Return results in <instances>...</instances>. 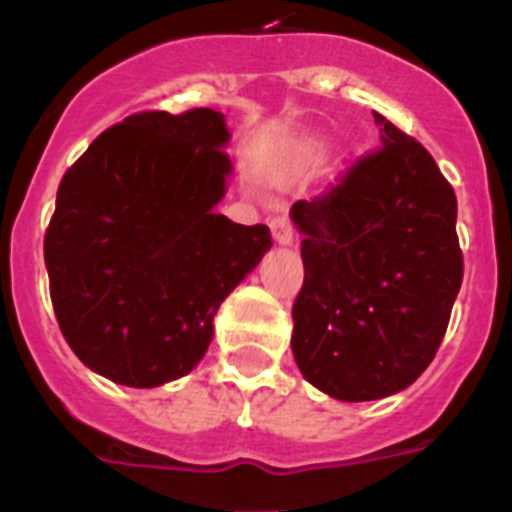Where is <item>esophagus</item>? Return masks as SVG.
I'll return each mask as SVG.
<instances>
[{
  "label": "esophagus",
  "instance_id": "esophagus-1",
  "mask_svg": "<svg viewBox=\"0 0 512 512\" xmlns=\"http://www.w3.org/2000/svg\"><path fill=\"white\" fill-rule=\"evenodd\" d=\"M271 231H273V239L279 241V244H292V241H295V228L289 225V220L284 215L273 217Z\"/></svg>",
  "mask_w": 512,
  "mask_h": 512
}]
</instances>
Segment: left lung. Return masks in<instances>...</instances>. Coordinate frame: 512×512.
Wrapping results in <instances>:
<instances>
[{"instance_id": "1", "label": "left lung", "mask_w": 512, "mask_h": 512, "mask_svg": "<svg viewBox=\"0 0 512 512\" xmlns=\"http://www.w3.org/2000/svg\"><path fill=\"white\" fill-rule=\"evenodd\" d=\"M382 148L292 204L305 279L292 353L340 401L409 388L436 356L462 284L457 196L433 156L374 114Z\"/></svg>"}]
</instances>
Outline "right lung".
<instances>
[{
  "instance_id": "1",
  "label": "right lung",
  "mask_w": 512,
  "mask_h": 512,
  "mask_svg": "<svg viewBox=\"0 0 512 512\" xmlns=\"http://www.w3.org/2000/svg\"><path fill=\"white\" fill-rule=\"evenodd\" d=\"M223 114L140 111L66 170L44 233L55 319L82 364L156 388L199 364L225 297L271 249L268 225L217 215Z\"/></svg>"
}]
</instances>
